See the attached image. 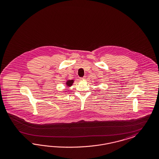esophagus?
<instances>
[{
	"instance_id": "1",
	"label": "esophagus",
	"mask_w": 159,
	"mask_h": 159,
	"mask_svg": "<svg viewBox=\"0 0 159 159\" xmlns=\"http://www.w3.org/2000/svg\"><path fill=\"white\" fill-rule=\"evenodd\" d=\"M85 79V77H83L80 78V80H84Z\"/></svg>"
}]
</instances>
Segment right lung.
<instances>
[{
	"label": "right lung",
	"instance_id": "1",
	"mask_svg": "<svg viewBox=\"0 0 159 159\" xmlns=\"http://www.w3.org/2000/svg\"><path fill=\"white\" fill-rule=\"evenodd\" d=\"M73 82H74L73 80H68V81H66V85H67L68 87H70V86H71V85H72Z\"/></svg>",
	"mask_w": 159,
	"mask_h": 159
}]
</instances>
